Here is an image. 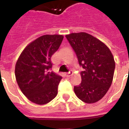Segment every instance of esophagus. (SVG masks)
Here are the masks:
<instances>
[{"instance_id":"esophagus-1","label":"esophagus","mask_w":129,"mask_h":129,"mask_svg":"<svg viewBox=\"0 0 129 129\" xmlns=\"http://www.w3.org/2000/svg\"><path fill=\"white\" fill-rule=\"evenodd\" d=\"M72 74H73L72 71H70L68 73H66V76L67 77H70L72 75Z\"/></svg>"}]
</instances>
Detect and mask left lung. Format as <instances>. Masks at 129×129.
I'll return each instance as SVG.
<instances>
[{"label":"left lung","mask_w":129,"mask_h":129,"mask_svg":"<svg viewBox=\"0 0 129 129\" xmlns=\"http://www.w3.org/2000/svg\"><path fill=\"white\" fill-rule=\"evenodd\" d=\"M76 53L82 82L74 86V92L82 101L92 104L102 99L112 84L115 61L108 47L94 36L84 33L66 35Z\"/></svg>","instance_id":"1"}]
</instances>
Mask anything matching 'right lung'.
Instances as JSON below:
<instances>
[{
	"instance_id": "right-lung-1",
	"label": "right lung",
	"mask_w": 129,
	"mask_h": 129,
	"mask_svg": "<svg viewBox=\"0 0 129 129\" xmlns=\"http://www.w3.org/2000/svg\"><path fill=\"white\" fill-rule=\"evenodd\" d=\"M63 39L61 35H45L25 47L15 65V77L23 94L33 103L43 105L57 96L62 78L50 72L51 58Z\"/></svg>"
}]
</instances>
